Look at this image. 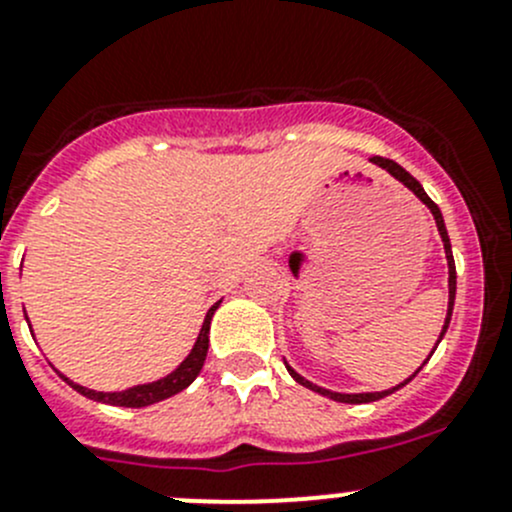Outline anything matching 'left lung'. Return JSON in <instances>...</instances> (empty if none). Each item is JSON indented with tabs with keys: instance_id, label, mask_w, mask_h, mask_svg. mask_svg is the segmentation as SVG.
I'll return each mask as SVG.
<instances>
[{
	"instance_id": "obj_1",
	"label": "left lung",
	"mask_w": 512,
	"mask_h": 512,
	"mask_svg": "<svg viewBox=\"0 0 512 512\" xmlns=\"http://www.w3.org/2000/svg\"><path fill=\"white\" fill-rule=\"evenodd\" d=\"M371 163H374V165H379V168H384L386 173H391V175H394V178L399 180V183H404L406 188H409L411 193H414L416 198L421 200V203L426 205L428 210H431L433 220H436L438 235H441L443 250H446V262H448V312H446V322H443V329H441V337H438V342H441V339H443V334H446V329H448V324H451V314H453V299H456V262H453L451 240H448V230H446V223H443V215H441V210H438V205L433 203L431 198H428V195H426V190L421 188V183H418V180L414 178V175L409 173V170H404V168H401L399 163H394V160H389V158H381V156H374V158H371ZM436 347H438V344H436ZM436 347H433V352H436ZM433 352H431V354H433ZM431 354H428V356H431ZM423 364H426V361H423ZM285 366H287L289 376H292V379L297 381V384L307 386V389L317 391V394L327 396V399H332V401H339V404H369V401H379V399H384V396L394 394V391H399L401 386H406V384H409V381L414 379V376L418 374V371H421V366H418V371H414V376H409V379H406L404 384L394 386V389H386V391H366V394H339V391H329V389H322V386H317V384H312V381H307V379H304L302 374H297V371H294L292 366L287 364V361H285Z\"/></svg>"
}]
</instances>
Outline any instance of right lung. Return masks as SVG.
<instances>
[{"mask_svg": "<svg viewBox=\"0 0 512 512\" xmlns=\"http://www.w3.org/2000/svg\"><path fill=\"white\" fill-rule=\"evenodd\" d=\"M218 307H220V302H215L213 307L208 309V314H205V319H203V327H200L198 339H195L190 354L180 361L178 369H173L168 376H163V379L151 381V384H138V386H131V389H123V391H94V389H86V386H81V384H74V381H71L69 376L61 374V371H56V374H59L61 379L71 386V389L79 391L81 396L101 401V404L126 406V409H143V406L158 404V401L170 399V396H175V394H180L183 389H188V386L195 381V376L200 374V369H203V364H205V356H208L210 322H213V314ZM24 317H27V314H24Z\"/></svg>", "mask_w": 512, "mask_h": 512, "instance_id": "add662e5", "label": "right lung"}]
</instances>
